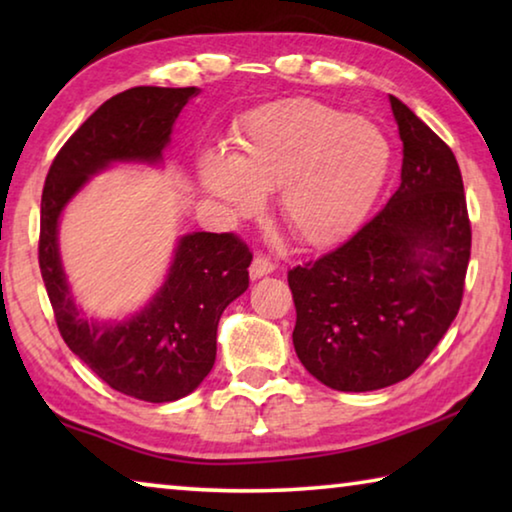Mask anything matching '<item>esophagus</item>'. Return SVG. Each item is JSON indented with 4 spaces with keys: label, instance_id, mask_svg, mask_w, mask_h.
<instances>
[{
    "label": "esophagus",
    "instance_id": "esophagus-1",
    "mask_svg": "<svg viewBox=\"0 0 512 512\" xmlns=\"http://www.w3.org/2000/svg\"><path fill=\"white\" fill-rule=\"evenodd\" d=\"M273 271H275V262H271V257L266 255H257L253 259V264H250V277H253V280H259V277H264Z\"/></svg>",
    "mask_w": 512,
    "mask_h": 512
}]
</instances>
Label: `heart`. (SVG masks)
<instances>
[{
    "label": "heart",
    "instance_id": "heart-1",
    "mask_svg": "<svg viewBox=\"0 0 512 512\" xmlns=\"http://www.w3.org/2000/svg\"><path fill=\"white\" fill-rule=\"evenodd\" d=\"M230 155L205 153L203 189L235 214H255L277 189V210L305 244L325 246L357 228L391 169L377 124L314 99L255 108L232 133Z\"/></svg>",
    "mask_w": 512,
    "mask_h": 512
}]
</instances>
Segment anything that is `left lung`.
<instances>
[{"label":"left lung","mask_w":512,"mask_h":512,"mask_svg":"<svg viewBox=\"0 0 512 512\" xmlns=\"http://www.w3.org/2000/svg\"><path fill=\"white\" fill-rule=\"evenodd\" d=\"M402 183L384 210L289 271L293 348L334 391L386 388L418 370L461 309L472 228L449 146L400 99Z\"/></svg>","instance_id":"obj_1"}]
</instances>
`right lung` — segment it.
I'll return each mask as SVG.
<instances>
[{
  "instance_id": "add662e5",
  "label": "right lung",
  "mask_w": 512,
  "mask_h": 512,
  "mask_svg": "<svg viewBox=\"0 0 512 512\" xmlns=\"http://www.w3.org/2000/svg\"><path fill=\"white\" fill-rule=\"evenodd\" d=\"M198 92L140 85L115 94L63 144L42 189L38 262L60 336L110 388L153 404L180 400L210 375L219 318L248 289L253 253L232 232L185 235L162 289L140 314L92 323L67 287L58 219L69 198L110 162H160L173 121Z\"/></svg>"
}]
</instances>
